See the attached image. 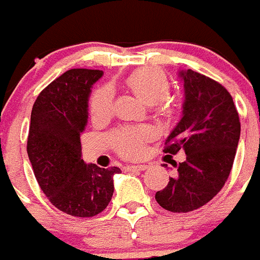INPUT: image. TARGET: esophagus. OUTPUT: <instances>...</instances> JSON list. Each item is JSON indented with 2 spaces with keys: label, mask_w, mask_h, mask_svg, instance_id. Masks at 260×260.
Segmentation results:
<instances>
[{
  "label": "esophagus",
  "mask_w": 260,
  "mask_h": 260,
  "mask_svg": "<svg viewBox=\"0 0 260 260\" xmlns=\"http://www.w3.org/2000/svg\"><path fill=\"white\" fill-rule=\"evenodd\" d=\"M147 165L144 164H138V165H128L127 171L133 172V171H146Z\"/></svg>",
  "instance_id": "obj_1"
}]
</instances>
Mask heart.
<instances>
[{"label": "heart", "instance_id": "heart-1", "mask_svg": "<svg viewBox=\"0 0 260 260\" xmlns=\"http://www.w3.org/2000/svg\"><path fill=\"white\" fill-rule=\"evenodd\" d=\"M128 86L134 89L143 102L156 104L161 102L169 93V80L164 73L158 70H139L127 79ZM114 91L110 86L99 87L89 99V113L95 119L109 116L113 110ZM152 135L148 126H130L117 128L112 133L110 141L119 153L125 157H137L143 151V143Z\"/></svg>", "mask_w": 260, "mask_h": 260}]
</instances>
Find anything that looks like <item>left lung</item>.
<instances>
[{
    "mask_svg": "<svg viewBox=\"0 0 260 260\" xmlns=\"http://www.w3.org/2000/svg\"><path fill=\"white\" fill-rule=\"evenodd\" d=\"M180 77L185 87L182 118L165 141L164 152L183 150L186 160L155 198L164 210L185 213L207 204L225 185L241 122L231 93L219 82L191 69L180 71Z\"/></svg>",
    "mask_w": 260,
    "mask_h": 260,
    "instance_id": "obj_1",
    "label": "left lung"
}]
</instances>
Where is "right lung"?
Instances as JSON below:
<instances>
[{
    "label": "right lung",
    "mask_w": 260,
    "mask_h": 260,
    "mask_svg": "<svg viewBox=\"0 0 260 260\" xmlns=\"http://www.w3.org/2000/svg\"><path fill=\"white\" fill-rule=\"evenodd\" d=\"M102 75V70H68L39 93L31 112L27 153L36 181L54 207L75 217L103 212L113 195V176L121 172L82 158L88 96Z\"/></svg>",
    "instance_id": "add662e5"
}]
</instances>
